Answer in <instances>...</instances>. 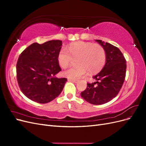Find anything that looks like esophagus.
<instances>
[{"instance_id": "34e87169", "label": "esophagus", "mask_w": 146, "mask_h": 146, "mask_svg": "<svg viewBox=\"0 0 146 146\" xmlns=\"http://www.w3.org/2000/svg\"><path fill=\"white\" fill-rule=\"evenodd\" d=\"M68 80H69V81H72V82H74V83H77V82H78V80H75V79H69Z\"/></svg>"}]
</instances>
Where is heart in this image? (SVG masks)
Here are the masks:
<instances>
[{
  "instance_id": "b5f03b06",
  "label": "heart",
  "mask_w": 146,
  "mask_h": 146,
  "mask_svg": "<svg viewBox=\"0 0 146 146\" xmlns=\"http://www.w3.org/2000/svg\"><path fill=\"white\" fill-rule=\"evenodd\" d=\"M73 58H78V66L66 69L63 74L69 78L78 79L85 76L87 70L91 74L99 71L105 63L107 54L104 47L99 44L78 41L70 44L68 50L62 47L58 54V63L63 68H67Z\"/></svg>"
}]
</instances>
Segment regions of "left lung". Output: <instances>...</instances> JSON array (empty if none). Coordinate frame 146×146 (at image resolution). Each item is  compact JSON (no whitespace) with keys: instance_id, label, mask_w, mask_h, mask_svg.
<instances>
[{"instance_id":"1","label":"left lung","mask_w":146,"mask_h":146,"mask_svg":"<svg viewBox=\"0 0 146 146\" xmlns=\"http://www.w3.org/2000/svg\"><path fill=\"white\" fill-rule=\"evenodd\" d=\"M106 51L107 58L104 68L93 77L96 82L87 83L81 96L88 102L101 105L108 102L118 94L125 80L126 60L119 48L108 42L96 39Z\"/></svg>"}]
</instances>
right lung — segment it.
Listing matches in <instances>:
<instances>
[{"label":"right lung","instance_id":"right-lung-1","mask_svg":"<svg viewBox=\"0 0 146 146\" xmlns=\"http://www.w3.org/2000/svg\"><path fill=\"white\" fill-rule=\"evenodd\" d=\"M61 40L34 42L21 53L16 64V77L23 93L34 102L48 103L62 91L67 78L54 77L60 68L58 54Z\"/></svg>","mask_w":146,"mask_h":146}]
</instances>
